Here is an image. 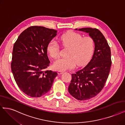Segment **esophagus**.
I'll return each instance as SVG.
<instances>
[{"label":"esophagus","mask_w":125,"mask_h":125,"mask_svg":"<svg viewBox=\"0 0 125 125\" xmlns=\"http://www.w3.org/2000/svg\"><path fill=\"white\" fill-rule=\"evenodd\" d=\"M63 73V72H62V71H58L57 72V73H58V74H59V75L62 74Z\"/></svg>","instance_id":"1"}]
</instances>
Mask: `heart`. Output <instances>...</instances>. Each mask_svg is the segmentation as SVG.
Returning a JSON list of instances; mask_svg holds the SVG:
<instances>
[{
	"instance_id": "1",
	"label": "heart",
	"mask_w": 125,
	"mask_h": 125,
	"mask_svg": "<svg viewBox=\"0 0 125 125\" xmlns=\"http://www.w3.org/2000/svg\"><path fill=\"white\" fill-rule=\"evenodd\" d=\"M60 39L62 45L69 49L66 54L67 57L59 58L53 63L54 69L61 71L71 70L76 65L81 67L88 62L94 51V42L92 37H83L79 33L70 31L63 34ZM47 51L51 57L57 58L60 52L57 42L52 40L47 46Z\"/></svg>"
}]
</instances>
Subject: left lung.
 I'll use <instances>...</instances> for the list:
<instances>
[{
    "instance_id": "8db88e82",
    "label": "left lung",
    "mask_w": 125,
    "mask_h": 125,
    "mask_svg": "<svg viewBox=\"0 0 125 125\" xmlns=\"http://www.w3.org/2000/svg\"><path fill=\"white\" fill-rule=\"evenodd\" d=\"M79 31L89 33L94 43V51L91 61L83 69L72 74L68 87L71 96L83 101L94 97L104 88L112 64L111 53L106 40L99 30L83 28Z\"/></svg>"
}]
</instances>
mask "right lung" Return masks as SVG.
I'll return each instance as SVG.
<instances>
[{"label":"right lung","instance_id":"right-lung-1","mask_svg":"<svg viewBox=\"0 0 125 125\" xmlns=\"http://www.w3.org/2000/svg\"><path fill=\"white\" fill-rule=\"evenodd\" d=\"M57 31L33 26L19 36L12 51L11 70L20 89L31 97H40L51 89L56 72L46 70L50 62L47 46Z\"/></svg>","mask_w":125,"mask_h":125}]
</instances>
